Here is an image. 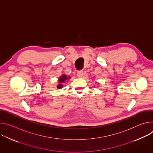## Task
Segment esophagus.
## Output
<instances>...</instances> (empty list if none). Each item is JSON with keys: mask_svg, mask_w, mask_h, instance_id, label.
Returning <instances> with one entry per match:
<instances>
[{"mask_svg": "<svg viewBox=\"0 0 153 153\" xmlns=\"http://www.w3.org/2000/svg\"><path fill=\"white\" fill-rule=\"evenodd\" d=\"M83 71L82 70L78 71V72L77 73V76L78 77H82L83 76Z\"/></svg>", "mask_w": 153, "mask_h": 153, "instance_id": "esophagus-1", "label": "esophagus"}]
</instances>
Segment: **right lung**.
Segmentation results:
<instances>
[{
    "mask_svg": "<svg viewBox=\"0 0 153 153\" xmlns=\"http://www.w3.org/2000/svg\"><path fill=\"white\" fill-rule=\"evenodd\" d=\"M70 79V77H67L66 75L65 74H63L62 75L60 78L58 79V85L57 86V88H59V89H61L63 87V83H65V82L67 80H69Z\"/></svg>",
    "mask_w": 153,
    "mask_h": 153,
    "instance_id": "right-lung-1",
    "label": "right lung"
}]
</instances>
